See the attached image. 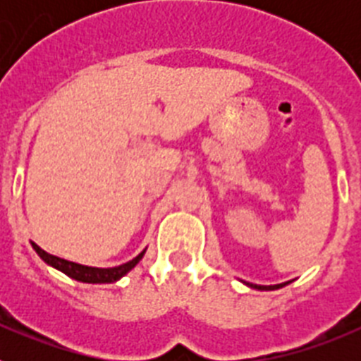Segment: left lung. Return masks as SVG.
<instances>
[{
	"label": "left lung",
	"instance_id": "1",
	"mask_svg": "<svg viewBox=\"0 0 361 361\" xmlns=\"http://www.w3.org/2000/svg\"><path fill=\"white\" fill-rule=\"evenodd\" d=\"M247 288H253L258 289V291H275V289L283 288V286H288L289 282H283V283H275V286H258V283H250V282H244Z\"/></svg>",
	"mask_w": 361,
	"mask_h": 361
}]
</instances>
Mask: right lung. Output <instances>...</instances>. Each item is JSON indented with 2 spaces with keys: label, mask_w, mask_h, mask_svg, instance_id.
Segmentation results:
<instances>
[{
  "label": "right lung",
  "mask_w": 361,
  "mask_h": 361,
  "mask_svg": "<svg viewBox=\"0 0 361 361\" xmlns=\"http://www.w3.org/2000/svg\"><path fill=\"white\" fill-rule=\"evenodd\" d=\"M32 247L36 250V253L39 255L41 260H43L44 264H49V266L54 267V269L61 271V273H65V275L70 276V279L78 280V282H85V283L117 282V280L123 279L128 271H132L137 264L141 262V258L145 257L146 253V250L141 251V253L137 255L135 258H132L130 262L121 264V266H116V267H90V266H82V264L70 262V260H65V258L54 257V255L41 250L39 245L34 244V242H32Z\"/></svg>",
  "instance_id": "right-lung-1"
}]
</instances>
